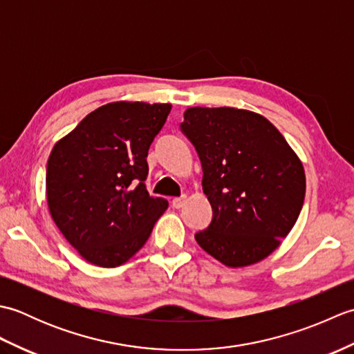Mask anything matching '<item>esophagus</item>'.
I'll return each instance as SVG.
<instances>
[{
    "mask_svg": "<svg viewBox=\"0 0 354 354\" xmlns=\"http://www.w3.org/2000/svg\"><path fill=\"white\" fill-rule=\"evenodd\" d=\"M185 202H187V196L184 194V196H181V198H175L171 201V205H173V208H183L184 205H185Z\"/></svg>",
    "mask_w": 354,
    "mask_h": 354,
    "instance_id": "34e87169",
    "label": "esophagus"
}]
</instances>
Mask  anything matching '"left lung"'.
<instances>
[{
  "label": "left lung",
  "instance_id": "obj_1",
  "mask_svg": "<svg viewBox=\"0 0 354 354\" xmlns=\"http://www.w3.org/2000/svg\"><path fill=\"white\" fill-rule=\"evenodd\" d=\"M183 132L202 164V190L213 221L194 239L228 268L265 260L303 208V162L268 118L239 108L192 106Z\"/></svg>",
  "mask_w": 354,
  "mask_h": 354
}]
</instances>
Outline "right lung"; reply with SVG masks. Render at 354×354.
Returning <instances> with one entry per match:
<instances>
[{"mask_svg": "<svg viewBox=\"0 0 354 354\" xmlns=\"http://www.w3.org/2000/svg\"><path fill=\"white\" fill-rule=\"evenodd\" d=\"M170 109V103H106L53 147L48 212L91 265L115 268L132 259L167 209V201L147 193L145 179L149 147Z\"/></svg>", "mask_w": 354, "mask_h": 354, "instance_id": "right-lung-1", "label": "right lung"}]
</instances>
